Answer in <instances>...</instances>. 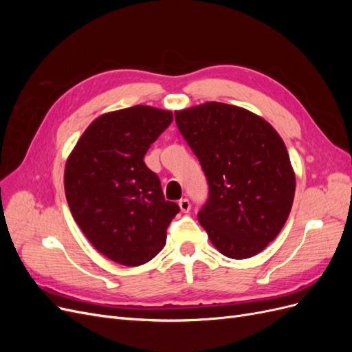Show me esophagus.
<instances>
[{"label":"esophagus","instance_id":"esophagus-1","mask_svg":"<svg viewBox=\"0 0 352 352\" xmlns=\"http://www.w3.org/2000/svg\"><path fill=\"white\" fill-rule=\"evenodd\" d=\"M179 207H180V210H182L184 212H189V210H190V202H189V199L188 198H182L179 201Z\"/></svg>","mask_w":352,"mask_h":352}]
</instances>
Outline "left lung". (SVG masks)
<instances>
[{
  "label": "left lung",
  "mask_w": 352,
  "mask_h": 352,
  "mask_svg": "<svg viewBox=\"0 0 352 352\" xmlns=\"http://www.w3.org/2000/svg\"><path fill=\"white\" fill-rule=\"evenodd\" d=\"M175 117L208 182L201 226L226 257H254L292 208L295 173L285 142L270 123L236 105L212 101Z\"/></svg>",
  "instance_id": "left-lung-1"
}]
</instances>
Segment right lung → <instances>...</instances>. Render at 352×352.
Segmentation results:
<instances>
[{"mask_svg":"<svg viewBox=\"0 0 352 352\" xmlns=\"http://www.w3.org/2000/svg\"><path fill=\"white\" fill-rule=\"evenodd\" d=\"M172 111L133 105L95 119L67 158L65 190L72 216L92 247L123 265H141L163 250L179 212L146 167L148 148Z\"/></svg>","mask_w":352,"mask_h":352,"instance_id":"right-lung-1","label":"right lung"}]
</instances>
